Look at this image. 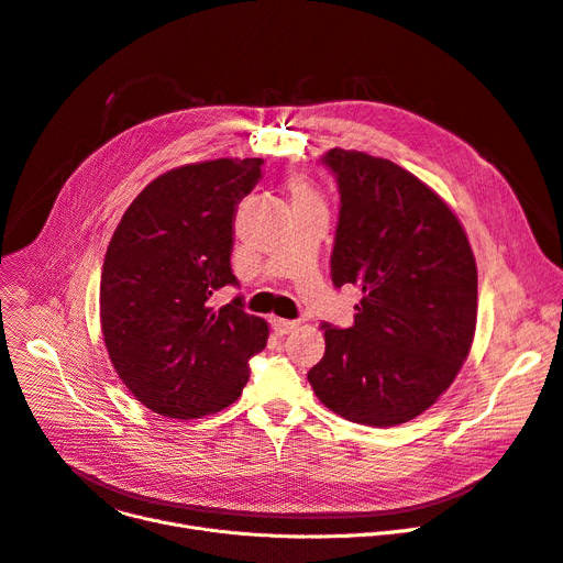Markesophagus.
<instances>
[{
	"mask_svg": "<svg viewBox=\"0 0 563 563\" xmlns=\"http://www.w3.org/2000/svg\"><path fill=\"white\" fill-rule=\"evenodd\" d=\"M272 328L276 334L285 336L289 332H294L298 328V321H289V319H272Z\"/></svg>",
	"mask_w": 563,
	"mask_h": 563,
	"instance_id": "obj_1",
	"label": "esophagus"
}]
</instances>
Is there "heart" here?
<instances>
[{"label":"heart","instance_id":"1","mask_svg":"<svg viewBox=\"0 0 563 563\" xmlns=\"http://www.w3.org/2000/svg\"><path fill=\"white\" fill-rule=\"evenodd\" d=\"M289 192H291V203L294 206H306V203H323L321 195L314 190V187L306 180H294L289 185Z\"/></svg>","mask_w":563,"mask_h":563}]
</instances>
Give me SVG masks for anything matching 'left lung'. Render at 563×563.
Listing matches in <instances>:
<instances>
[{"instance_id":"obj_1","label":"left lung","mask_w":563,"mask_h":563,"mask_svg":"<svg viewBox=\"0 0 563 563\" xmlns=\"http://www.w3.org/2000/svg\"><path fill=\"white\" fill-rule=\"evenodd\" d=\"M321 163L340 190L330 276L364 296L351 328L321 325L325 353L308 380L353 423H407L451 387L471 351L475 257L460 219L415 174L346 148Z\"/></svg>"}]
</instances>
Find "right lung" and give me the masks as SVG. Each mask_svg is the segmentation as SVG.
<instances>
[{
  "instance_id": "1",
  "label": "right lung",
  "mask_w": 563,
  "mask_h": 563,
  "mask_svg": "<svg viewBox=\"0 0 563 563\" xmlns=\"http://www.w3.org/2000/svg\"><path fill=\"white\" fill-rule=\"evenodd\" d=\"M262 158H219L148 183L108 244L99 317L118 376L152 411L201 419L235 402L249 360L267 346L265 319L244 298L212 308L240 285L231 269L238 203L262 178Z\"/></svg>"
}]
</instances>
